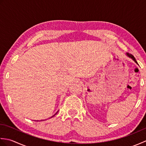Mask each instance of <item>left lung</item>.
<instances>
[{"instance_id":"8db88e82","label":"left lung","mask_w":146,"mask_h":146,"mask_svg":"<svg viewBox=\"0 0 146 146\" xmlns=\"http://www.w3.org/2000/svg\"><path fill=\"white\" fill-rule=\"evenodd\" d=\"M125 54H126V56H128L129 58H131L132 60L134 61L135 63H137V64H138V63H137V61H136V60H135V58H134V56H133L132 54H130V53H129V52H126L125 53Z\"/></svg>"}]
</instances>
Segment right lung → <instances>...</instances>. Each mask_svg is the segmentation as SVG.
Masks as SVG:
<instances>
[{
    "label": "right lung",
    "instance_id": "right-lung-1",
    "mask_svg": "<svg viewBox=\"0 0 146 146\" xmlns=\"http://www.w3.org/2000/svg\"><path fill=\"white\" fill-rule=\"evenodd\" d=\"M58 111H57V112H56V113H55V114H54V115H52V117H51V118H52V117H54V115H56V113H58ZM37 121H38V120H37ZM41 121H42V120H41Z\"/></svg>",
    "mask_w": 146,
    "mask_h": 146
}]
</instances>
